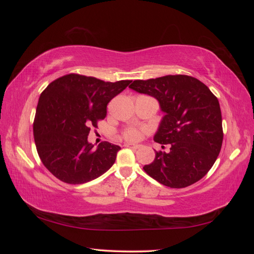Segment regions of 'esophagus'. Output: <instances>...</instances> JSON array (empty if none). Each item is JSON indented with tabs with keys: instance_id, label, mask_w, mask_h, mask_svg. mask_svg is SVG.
<instances>
[{
	"instance_id": "1",
	"label": "esophagus",
	"mask_w": 254,
	"mask_h": 254,
	"mask_svg": "<svg viewBox=\"0 0 254 254\" xmlns=\"http://www.w3.org/2000/svg\"><path fill=\"white\" fill-rule=\"evenodd\" d=\"M125 147L127 148H131V149H137L139 148V145H135V144H131V143H125Z\"/></svg>"
}]
</instances>
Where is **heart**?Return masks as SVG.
Returning a JSON list of instances; mask_svg holds the SVG:
<instances>
[{
    "label": "heart",
    "mask_w": 254,
    "mask_h": 254,
    "mask_svg": "<svg viewBox=\"0 0 254 254\" xmlns=\"http://www.w3.org/2000/svg\"><path fill=\"white\" fill-rule=\"evenodd\" d=\"M141 136H142V132L140 131V130L134 129V128L127 129L124 132V137L129 142L139 141L141 139Z\"/></svg>",
    "instance_id": "obj_1"
}]
</instances>
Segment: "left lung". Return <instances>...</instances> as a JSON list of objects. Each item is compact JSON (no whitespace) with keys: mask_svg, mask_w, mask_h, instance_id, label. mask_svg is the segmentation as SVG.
I'll return each mask as SVG.
<instances>
[{"mask_svg":"<svg viewBox=\"0 0 254 254\" xmlns=\"http://www.w3.org/2000/svg\"><path fill=\"white\" fill-rule=\"evenodd\" d=\"M129 88L157 99L164 115L153 140L171 146L168 152L157 151L144 171L173 189L200 180L216 161L224 139L217 97L200 80L187 75L134 80Z\"/></svg>","mask_w":254,"mask_h":254,"instance_id":"left-lung-1","label":"left lung"}]
</instances>
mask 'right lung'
<instances>
[{"instance_id":"obj_1","label":"right lung","mask_w":254,"mask_h":254,"mask_svg":"<svg viewBox=\"0 0 254 254\" xmlns=\"http://www.w3.org/2000/svg\"><path fill=\"white\" fill-rule=\"evenodd\" d=\"M131 80L103 81L68 74L51 82L38 102L34 136L43 165L68 184L98 178L113 165L120 146L88 142L91 127L105 119L107 105Z\"/></svg>"}]
</instances>
